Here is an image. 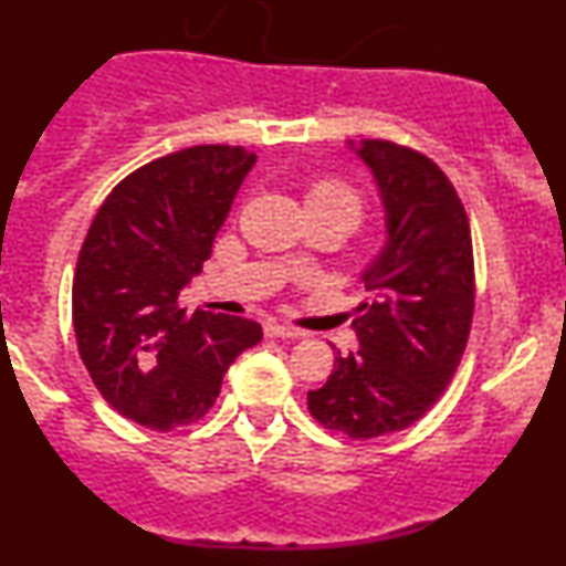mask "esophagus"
I'll use <instances>...</instances> for the list:
<instances>
[{
    "label": "esophagus",
    "mask_w": 566,
    "mask_h": 566,
    "mask_svg": "<svg viewBox=\"0 0 566 566\" xmlns=\"http://www.w3.org/2000/svg\"><path fill=\"white\" fill-rule=\"evenodd\" d=\"M265 335L269 337H301V329L290 327V324H279V322H265Z\"/></svg>",
    "instance_id": "34e87169"
}]
</instances>
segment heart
Listing matches in <instances>:
<instances>
[{
  "mask_svg": "<svg viewBox=\"0 0 566 566\" xmlns=\"http://www.w3.org/2000/svg\"><path fill=\"white\" fill-rule=\"evenodd\" d=\"M305 207H333L343 210L350 220H359L365 212V201L354 186L340 178H319L305 188Z\"/></svg>",
  "mask_w": 566,
  "mask_h": 566,
  "instance_id": "b5f03b06",
  "label": "heart"
}]
</instances>
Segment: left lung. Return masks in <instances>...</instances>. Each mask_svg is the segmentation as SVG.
<instances>
[{"label":"left lung","instance_id":"8db88e82","mask_svg":"<svg viewBox=\"0 0 566 566\" xmlns=\"http://www.w3.org/2000/svg\"><path fill=\"white\" fill-rule=\"evenodd\" d=\"M378 184L386 244L361 274L359 350H337L333 375L308 391L329 431L373 439L412 426L450 386L473 319V250L465 207L423 154L391 140L348 143Z\"/></svg>","mask_w":566,"mask_h":566}]
</instances>
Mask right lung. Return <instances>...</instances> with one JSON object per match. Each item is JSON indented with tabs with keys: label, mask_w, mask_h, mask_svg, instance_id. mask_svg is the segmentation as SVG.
I'll use <instances>...</instances> for the list:
<instances>
[{
	"label": "right lung",
	"mask_w": 566,
	"mask_h": 566,
	"mask_svg": "<svg viewBox=\"0 0 566 566\" xmlns=\"http://www.w3.org/2000/svg\"><path fill=\"white\" fill-rule=\"evenodd\" d=\"M255 159L242 146L167 154L127 175L90 226L71 290L76 346L103 399L135 423H197L231 361L261 343L258 322L178 303Z\"/></svg>",
	"instance_id": "1"
}]
</instances>
